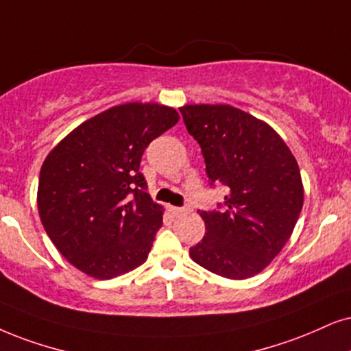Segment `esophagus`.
<instances>
[{
    "mask_svg": "<svg viewBox=\"0 0 351 351\" xmlns=\"http://www.w3.org/2000/svg\"><path fill=\"white\" fill-rule=\"evenodd\" d=\"M186 210H188V208H186V207H171V206H170V212H171V215H175V217L183 215Z\"/></svg>",
    "mask_w": 351,
    "mask_h": 351,
    "instance_id": "34e87169",
    "label": "esophagus"
}]
</instances>
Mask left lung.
I'll return each instance as SVG.
<instances>
[{
	"label": "left lung",
	"mask_w": 351,
	"mask_h": 351,
	"mask_svg": "<svg viewBox=\"0 0 351 351\" xmlns=\"http://www.w3.org/2000/svg\"><path fill=\"white\" fill-rule=\"evenodd\" d=\"M180 112L201 145L210 186L230 191L223 206L197 210L206 234L189 256L225 278L252 277L282 251L298 221L304 196L298 163L267 123L234 106L184 105Z\"/></svg>",
	"instance_id": "1"
}]
</instances>
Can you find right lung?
Listing matches in <instances>:
<instances>
[{
  "instance_id": "add662e5",
  "label": "right lung",
  "mask_w": 351,
  "mask_h": 351,
  "mask_svg": "<svg viewBox=\"0 0 351 351\" xmlns=\"http://www.w3.org/2000/svg\"><path fill=\"white\" fill-rule=\"evenodd\" d=\"M178 119L165 105H118L84 121L47 155L40 220L74 267L106 280L147 259L163 208L145 193L141 158Z\"/></svg>"
}]
</instances>
